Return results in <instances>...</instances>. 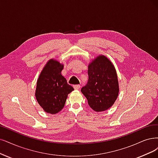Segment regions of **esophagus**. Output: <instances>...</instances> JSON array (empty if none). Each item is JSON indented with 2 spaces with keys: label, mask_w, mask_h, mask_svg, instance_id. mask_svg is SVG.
Masks as SVG:
<instances>
[{
  "label": "esophagus",
  "mask_w": 158,
  "mask_h": 158,
  "mask_svg": "<svg viewBox=\"0 0 158 158\" xmlns=\"http://www.w3.org/2000/svg\"><path fill=\"white\" fill-rule=\"evenodd\" d=\"M80 85H73V88L75 89V90H78L80 89Z\"/></svg>",
  "instance_id": "34e87169"
}]
</instances>
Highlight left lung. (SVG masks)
<instances>
[{
	"instance_id": "left-lung-1",
	"label": "left lung",
	"mask_w": 158,
	"mask_h": 158,
	"mask_svg": "<svg viewBox=\"0 0 158 158\" xmlns=\"http://www.w3.org/2000/svg\"><path fill=\"white\" fill-rule=\"evenodd\" d=\"M89 80L81 92L89 106L96 112L111 107L118 96L117 74L113 63L106 56H97L89 65Z\"/></svg>"
}]
</instances>
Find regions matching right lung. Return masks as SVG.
Listing matches in <instances>:
<instances>
[{
    "instance_id": "1",
    "label": "right lung",
    "mask_w": 158,
    "mask_h": 158,
    "mask_svg": "<svg viewBox=\"0 0 158 158\" xmlns=\"http://www.w3.org/2000/svg\"><path fill=\"white\" fill-rule=\"evenodd\" d=\"M63 68V64L51 59L45 64L37 81L35 96L40 106L49 114L60 112L64 107L68 94L74 90L62 75Z\"/></svg>"
}]
</instances>
